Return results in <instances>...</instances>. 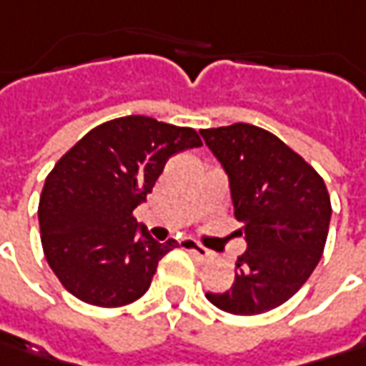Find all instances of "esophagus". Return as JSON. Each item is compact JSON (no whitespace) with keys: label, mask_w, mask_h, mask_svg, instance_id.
Listing matches in <instances>:
<instances>
[{"label":"esophagus","mask_w":366,"mask_h":366,"mask_svg":"<svg viewBox=\"0 0 366 366\" xmlns=\"http://www.w3.org/2000/svg\"><path fill=\"white\" fill-rule=\"evenodd\" d=\"M184 247H186L197 260H200V262H204V260L211 258V252L204 246H200L199 242H194V239H186V242H184Z\"/></svg>","instance_id":"esophagus-1"}]
</instances>
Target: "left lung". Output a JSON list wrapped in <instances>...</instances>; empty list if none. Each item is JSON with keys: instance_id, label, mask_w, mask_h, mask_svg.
I'll use <instances>...</instances> for the list:
<instances>
[{"instance_id": "8db88e82", "label": "left lung", "mask_w": 366, "mask_h": 366, "mask_svg": "<svg viewBox=\"0 0 366 366\" xmlns=\"http://www.w3.org/2000/svg\"><path fill=\"white\" fill-rule=\"evenodd\" d=\"M200 135L229 180L237 229L246 252L237 256L235 282L207 293L214 307L256 315L289 301L322 258L330 227V194L322 176L278 137L235 122Z\"/></svg>"}]
</instances>
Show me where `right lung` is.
Listing matches in <instances>:
<instances>
[{
	"label": "right lung",
	"instance_id": "add662e5",
	"mask_svg": "<svg viewBox=\"0 0 366 366\" xmlns=\"http://www.w3.org/2000/svg\"><path fill=\"white\" fill-rule=\"evenodd\" d=\"M200 145L194 129L135 114L92 129L56 162L40 194L39 223L46 262L69 293L98 307L145 295L178 242H155L133 211L174 153Z\"/></svg>",
	"mask_w": 366,
	"mask_h": 366
}]
</instances>
